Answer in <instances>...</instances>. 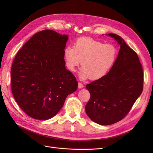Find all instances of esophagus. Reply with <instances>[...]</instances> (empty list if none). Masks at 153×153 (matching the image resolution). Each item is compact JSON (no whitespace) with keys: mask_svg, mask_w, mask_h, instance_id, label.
Here are the masks:
<instances>
[{"mask_svg":"<svg viewBox=\"0 0 153 153\" xmlns=\"http://www.w3.org/2000/svg\"><path fill=\"white\" fill-rule=\"evenodd\" d=\"M83 87H84V85H83V84L81 83V82H78V87L79 88V89H81V88H83Z\"/></svg>","mask_w":153,"mask_h":153,"instance_id":"34e87169","label":"esophagus"}]
</instances>
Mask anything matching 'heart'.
Returning <instances> with one entry per match:
<instances>
[{
    "label": "heart",
    "instance_id": "heart-1",
    "mask_svg": "<svg viewBox=\"0 0 153 153\" xmlns=\"http://www.w3.org/2000/svg\"><path fill=\"white\" fill-rule=\"evenodd\" d=\"M117 48L111 44L102 42L89 37L77 39L73 48L66 46L63 57L66 68L71 72H75L81 61L80 77L90 78L97 81L105 76L114 64L117 58Z\"/></svg>",
    "mask_w": 153,
    "mask_h": 153
}]
</instances>
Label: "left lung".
Instances as JSON below:
<instances>
[{
  "label": "left lung",
  "instance_id": "left-lung-1",
  "mask_svg": "<svg viewBox=\"0 0 153 153\" xmlns=\"http://www.w3.org/2000/svg\"><path fill=\"white\" fill-rule=\"evenodd\" d=\"M108 35L120 45L117 58L105 76L86 85L91 94L85 107L86 114L102 125L114 124L125 118L143 89V71L137 54L121 36Z\"/></svg>",
  "mask_w": 153,
  "mask_h": 153
}]
</instances>
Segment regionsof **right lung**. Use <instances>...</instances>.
Wrapping results in <instances>:
<instances>
[{"label":"right lung","instance_id":"add662e5","mask_svg":"<svg viewBox=\"0 0 153 153\" xmlns=\"http://www.w3.org/2000/svg\"><path fill=\"white\" fill-rule=\"evenodd\" d=\"M68 36L51 30L39 31L18 51L13 61L11 89L21 109L29 117L50 119L62 107L77 81L66 69L63 57Z\"/></svg>","mask_w":153,"mask_h":153}]
</instances>
